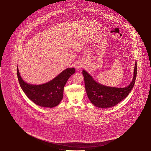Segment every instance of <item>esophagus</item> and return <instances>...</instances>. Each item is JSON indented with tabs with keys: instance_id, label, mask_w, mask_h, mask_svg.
<instances>
[{
	"instance_id": "obj_1",
	"label": "esophagus",
	"mask_w": 151,
	"mask_h": 151,
	"mask_svg": "<svg viewBox=\"0 0 151 151\" xmlns=\"http://www.w3.org/2000/svg\"><path fill=\"white\" fill-rule=\"evenodd\" d=\"M83 65L82 63H80V62H77L75 64V68H76L77 70L80 69L81 68H83Z\"/></svg>"
}]
</instances>
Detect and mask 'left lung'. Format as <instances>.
I'll return each mask as SVG.
<instances>
[{"instance_id":"obj_1","label":"left lung","mask_w":151,"mask_h":151,"mask_svg":"<svg viewBox=\"0 0 151 151\" xmlns=\"http://www.w3.org/2000/svg\"><path fill=\"white\" fill-rule=\"evenodd\" d=\"M137 74V64L135 62L133 79L129 86L124 88L106 86L94 81L92 77L83 70L85 86L87 96L91 103L100 108L114 106L125 99L131 92L135 84Z\"/></svg>"}]
</instances>
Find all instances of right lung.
Wrapping results in <instances>:
<instances>
[{"mask_svg":"<svg viewBox=\"0 0 151 151\" xmlns=\"http://www.w3.org/2000/svg\"><path fill=\"white\" fill-rule=\"evenodd\" d=\"M18 81L22 91L29 99L40 106L50 107L57 106L63 97L65 85L69 77L75 72L74 68H67L47 83L34 85L27 84L20 76L17 67Z\"/></svg>","mask_w":151,"mask_h":151,"instance_id":"right-lung-1","label":"right lung"}]
</instances>
